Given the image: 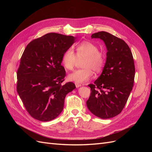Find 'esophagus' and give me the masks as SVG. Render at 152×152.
Here are the masks:
<instances>
[{
	"mask_svg": "<svg viewBox=\"0 0 152 152\" xmlns=\"http://www.w3.org/2000/svg\"><path fill=\"white\" fill-rule=\"evenodd\" d=\"M75 86H76V87H80L82 85L80 84H79V83H77V82H75Z\"/></svg>",
	"mask_w": 152,
	"mask_h": 152,
	"instance_id": "34e87169",
	"label": "esophagus"
}]
</instances>
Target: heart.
<instances>
[{"mask_svg":"<svg viewBox=\"0 0 152 152\" xmlns=\"http://www.w3.org/2000/svg\"><path fill=\"white\" fill-rule=\"evenodd\" d=\"M75 53L72 49H68L63 53L61 61L66 70H72L74 68L77 58H84L82 66L84 67L78 69L68 76L69 80L84 83L93 76V70L99 72L104 65L105 57L102 51L98 50V46L89 41H83L77 45Z\"/></svg>","mask_w":152,"mask_h":152,"instance_id":"b5f03b06","label":"heart"}]
</instances>
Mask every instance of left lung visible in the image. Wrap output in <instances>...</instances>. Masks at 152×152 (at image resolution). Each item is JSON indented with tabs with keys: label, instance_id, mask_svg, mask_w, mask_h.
Masks as SVG:
<instances>
[{
	"label": "left lung",
	"instance_id": "obj_1",
	"mask_svg": "<svg viewBox=\"0 0 152 152\" xmlns=\"http://www.w3.org/2000/svg\"><path fill=\"white\" fill-rule=\"evenodd\" d=\"M107 49V60L101 75L89 84L91 94L86 102L95 116L107 119L115 117L125 107L134 85L135 66L131 50L124 41L106 31L93 34Z\"/></svg>",
	"mask_w": 152,
	"mask_h": 152
}]
</instances>
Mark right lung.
<instances>
[{"label": "right lung", "mask_w": 152, "mask_h": 152, "mask_svg": "<svg viewBox=\"0 0 152 152\" xmlns=\"http://www.w3.org/2000/svg\"><path fill=\"white\" fill-rule=\"evenodd\" d=\"M75 37L49 33L30 42L23 53L17 71V92L26 111L37 120L56 118L64 107L66 95L75 89L72 82L62 85L66 72L63 53Z\"/></svg>", "instance_id": "obj_1"}]
</instances>
